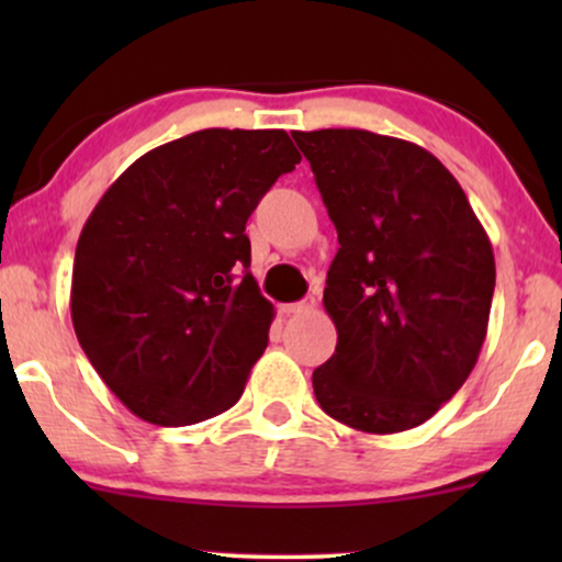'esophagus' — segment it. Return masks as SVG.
<instances>
[{
	"label": "esophagus",
	"instance_id": "obj_1",
	"mask_svg": "<svg viewBox=\"0 0 562 562\" xmlns=\"http://www.w3.org/2000/svg\"><path fill=\"white\" fill-rule=\"evenodd\" d=\"M314 306H317V303H314V301H299V303H285V306H282L280 312L285 314V317H293V314L314 312Z\"/></svg>",
	"mask_w": 562,
	"mask_h": 562
}]
</instances>
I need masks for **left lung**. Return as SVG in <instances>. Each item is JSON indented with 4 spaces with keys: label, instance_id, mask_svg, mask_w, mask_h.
<instances>
[{
    "label": "left lung",
    "instance_id": "8db88e82",
    "mask_svg": "<svg viewBox=\"0 0 562 562\" xmlns=\"http://www.w3.org/2000/svg\"><path fill=\"white\" fill-rule=\"evenodd\" d=\"M338 229L325 288L338 344L312 375L333 420L402 434L473 372L494 295V250L447 166L364 128L293 132Z\"/></svg>",
    "mask_w": 562,
    "mask_h": 562
}]
</instances>
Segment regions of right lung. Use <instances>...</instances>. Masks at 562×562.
Returning <instances> with one entry per match:
<instances>
[{
    "mask_svg": "<svg viewBox=\"0 0 562 562\" xmlns=\"http://www.w3.org/2000/svg\"><path fill=\"white\" fill-rule=\"evenodd\" d=\"M295 164L282 128H203L134 160L89 214L70 319L139 420L177 428L243 396L274 319L245 222Z\"/></svg>",
    "mask_w": 562,
    "mask_h": 562,
    "instance_id": "1",
    "label": "right lung"
}]
</instances>
